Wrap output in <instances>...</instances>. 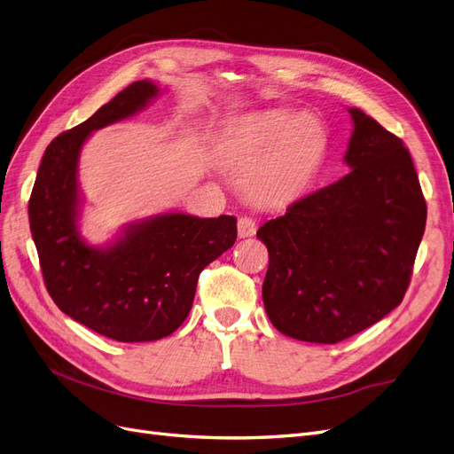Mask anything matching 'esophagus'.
<instances>
[{"label": "esophagus", "mask_w": 454, "mask_h": 454, "mask_svg": "<svg viewBox=\"0 0 454 454\" xmlns=\"http://www.w3.org/2000/svg\"><path fill=\"white\" fill-rule=\"evenodd\" d=\"M238 233L239 238H250L256 233V221L253 216H239L238 218Z\"/></svg>", "instance_id": "34e87169"}]
</instances>
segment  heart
Segmentation results:
<instances>
[{"label":"heart","mask_w":454,"mask_h":454,"mask_svg":"<svg viewBox=\"0 0 454 454\" xmlns=\"http://www.w3.org/2000/svg\"><path fill=\"white\" fill-rule=\"evenodd\" d=\"M329 137L325 125L305 112L270 110L224 127L215 151L224 164L248 170L245 187L258 200L299 192L322 164Z\"/></svg>","instance_id":"b5f03b06"}]
</instances>
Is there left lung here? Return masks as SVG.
I'll use <instances>...</instances> for the list:
<instances>
[{"label":"left lung","mask_w":454,"mask_h":454,"mask_svg":"<svg viewBox=\"0 0 454 454\" xmlns=\"http://www.w3.org/2000/svg\"><path fill=\"white\" fill-rule=\"evenodd\" d=\"M349 114L351 170L256 231L270 250L265 312L305 342L337 344L396 309L427 224L410 151L371 115Z\"/></svg>","instance_id":"left-lung-1"}]
</instances>
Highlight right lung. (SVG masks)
Listing matches in <instances>:
<instances>
[{
  "instance_id": "obj_1",
  "label": "right lung",
  "mask_w": 454,
  "mask_h": 454,
  "mask_svg": "<svg viewBox=\"0 0 454 454\" xmlns=\"http://www.w3.org/2000/svg\"><path fill=\"white\" fill-rule=\"evenodd\" d=\"M157 93L153 82H134L50 142L27 206L50 297L73 320L117 342L172 334L191 312L201 270L238 238L236 216L164 213L127 224L105 248L82 239L76 168L83 142L144 110Z\"/></svg>"
}]
</instances>
